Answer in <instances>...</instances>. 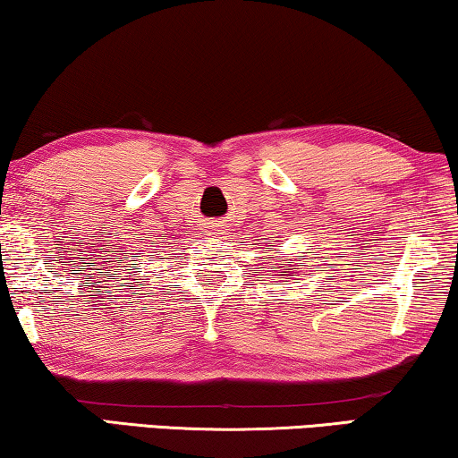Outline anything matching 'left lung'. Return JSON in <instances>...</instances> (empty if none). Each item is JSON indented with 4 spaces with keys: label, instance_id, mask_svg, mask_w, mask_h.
I'll list each match as a JSON object with an SVG mask.
<instances>
[{
    "label": "left lung",
    "instance_id": "1",
    "mask_svg": "<svg viewBox=\"0 0 458 458\" xmlns=\"http://www.w3.org/2000/svg\"><path fill=\"white\" fill-rule=\"evenodd\" d=\"M287 273H290V271H285V275H287Z\"/></svg>",
    "mask_w": 458,
    "mask_h": 458
}]
</instances>
